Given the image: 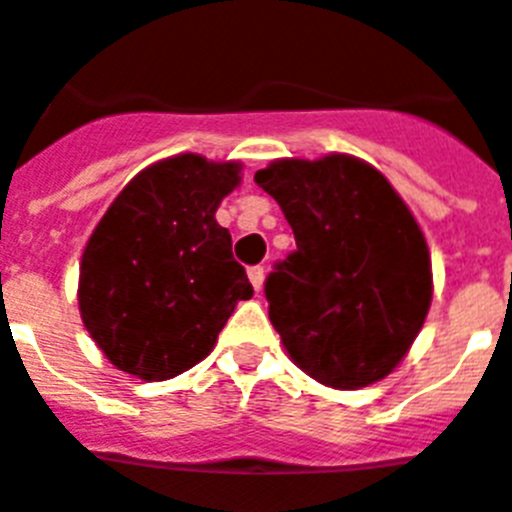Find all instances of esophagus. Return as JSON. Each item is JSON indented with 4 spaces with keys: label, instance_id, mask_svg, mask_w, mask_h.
I'll return each mask as SVG.
<instances>
[{
    "label": "esophagus",
    "instance_id": "1",
    "mask_svg": "<svg viewBox=\"0 0 512 512\" xmlns=\"http://www.w3.org/2000/svg\"><path fill=\"white\" fill-rule=\"evenodd\" d=\"M247 273H249V281H252V287H255V292H260V289H263V281H265L263 265H252Z\"/></svg>",
    "mask_w": 512,
    "mask_h": 512
}]
</instances>
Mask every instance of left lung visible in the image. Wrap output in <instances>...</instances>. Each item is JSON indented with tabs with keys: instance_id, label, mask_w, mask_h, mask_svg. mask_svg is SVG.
<instances>
[{
	"instance_id": "obj_1",
	"label": "left lung",
	"mask_w": 512,
	"mask_h": 512,
	"mask_svg": "<svg viewBox=\"0 0 512 512\" xmlns=\"http://www.w3.org/2000/svg\"><path fill=\"white\" fill-rule=\"evenodd\" d=\"M295 252L265 279L268 316L313 380L356 390L396 369L430 308V255L393 185L353 156L281 159L255 175Z\"/></svg>"
}]
</instances>
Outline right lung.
Masks as SVG:
<instances>
[{
    "mask_svg": "<svg viewBox=\"0 0 512 512\" xmlns=\"http://www.w3.org/2000/svg\"><path fill=\"white\" fill-rule=\"evenodd\" d=\"M236 185L239 164L172 156L132 177L90 236L79 311L122 372L159 382L191 369L252 297L231 233L215 220Z\"/></svg>",
    "mask_w": 512,
    "mask_h": 512,
    "instance_id": "1",
    "label": "right lung"
}]
</instances>
